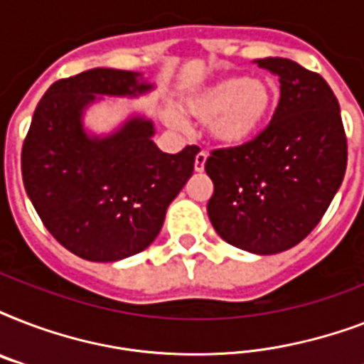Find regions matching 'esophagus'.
<instances>
[{
	"label": "esophagus",
	"instance_id": "1",
	"mask_svg": "<svg viewBox=\"0 0 364 364\" xmlns=\"http://www.w3.org/2000/svg\"><path fill=\"white\" fill-rule=\"evenodd\" d=\"M205 160H208V153H204V151H200V153L196 154V159H194V170H196V171H204Z\"/></svg>",
	"mask_w": 364,
	"mask_h": 364
}]
</instances>
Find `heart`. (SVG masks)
Returning a JSON list of instances; mask_svg holds the SVG:
<instances>
[{
	"instance_id": "b5f03b06",
	"label": "heart",
	"mask_w": 364,
	"mask_h": 364,
	"mask_svg": "<svg viewBox=\"0 0 364 364\" xmlns=\"http://www.w3.org/2000/svg\"><path fill=\"white\" fill-rule=\"evenodd\" d=\"M272 105V90L260 79L240 75L221 77L194 90L183 100L188 115L208 122L210 136L225 147H238L260 132ZM170 122L183 128L185 121L173 115Z\"/></svg>"
}]
</instances>
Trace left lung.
<instances>
[{
    "instance_id": "left-lung-1",
    "label": "left lung",
    "mask_w": 364,
    "mask_h": 364,
    "mask_svg": "<svg viewBox=\"0 0 364 364\" xmlns=\"http://www.w3.org/2000/svg\"><path fill=\"white\" fill-rule=\"evenodd\" d=\"M255 64L279 77V104L255 139L205 160L208 215L234 247L276 255L321 221L344 179L348 141L338 100L319 73L287 58Z\"/></svg>"
}]
</instances>
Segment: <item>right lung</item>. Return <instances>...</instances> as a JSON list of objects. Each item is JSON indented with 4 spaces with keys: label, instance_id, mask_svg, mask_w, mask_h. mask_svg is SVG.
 I'll use <instances>...</instances> for the list:
<instances>
[{
    "label": "right lung",
    "instance_id": "add662e5",
    "mask_svg": "<svg viewBox=\"0 0 364 364\" xmlns=\"http://www.w3.org/2000/svg\"><path fill=\"white\" fill-rule=\"evenodd\" d=\"M153 88L136 71L96 68L54 82L31 117L26 193L48 232L81 259L117 262L149 247L193 176L200 149L162 153L147 117L134 113L105 136L85 128V111L104 96L137 98Z\"/></svg>",
    "mask_w": 364,
    "mask_h": 364
}]
</instances>
